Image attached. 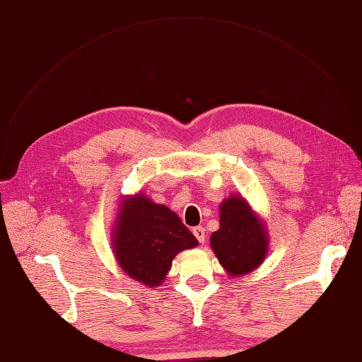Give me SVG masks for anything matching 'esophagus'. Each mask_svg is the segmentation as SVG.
I'll return each mask as SVG.
<instances>
[{"label":"esophagus","mask_w":362,"mask_h":362,"mask_svg":"<svg viewBox=\"0 0 362 362\" xmlns=\"http://www.w3.org/2000/svg\"><path fill=\"white\" fill-rule=\"evenodd\" d=\"M193 234H194V237L199 240V243H205V229L202 228V226H194L193 228Z\"/></svg>","instance_id":"34e87169"}]
</instances>
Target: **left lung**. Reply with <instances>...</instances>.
<instances>
[{"label":"left lung","mask_w":362,"mask_h":362,"mask_svg":"<svg viewBox=\"0 0 362 362\" xmlns=\"http://www.w3.org/2000/svg\"><path fill=\"white\" fill-rule=\"evenodd\" d=\"M264 218L252 210L240 194H231L218 205V229L210 245L229 276L240 278L258 269L269 252Z\"/></svg>","instance_id":"8db88e82"}]
</instances>
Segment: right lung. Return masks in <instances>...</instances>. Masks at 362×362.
Masks as SVG:
<instances>
[{
    "instance_id": "right-lung-1",
    "label": "right lung",
    "mask_w": 362,
    "mask_h": 362,
    "mask_svg": "<svg viewBox=\"0 0 362 362\" xmlns=\"http://www.w3.org/2000/svg\"><path fill=\"white\" fill-rule=\"evenodd\" d=\"M112 249L119 267L141 286L157 288L180 252L198 246L177 213L145 193L119 198Z\"/></svg>"
}]
</instances>
